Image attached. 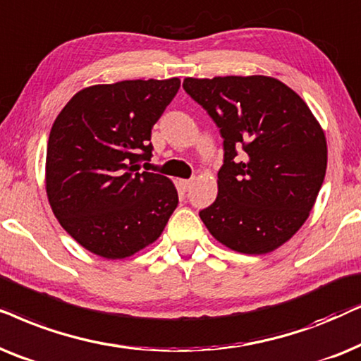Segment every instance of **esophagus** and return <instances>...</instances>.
<instances>
[{
	"label": "esophagus",
	"mask_w": 361,
	"mask_h": 361,
	"mask_svg": "<svg viewBox=\"0 0 361 361\" xmlns=\"http://www.w3.org/2000/svg\"><path fill=\"white\" fill-rule=\"evenodd\" d=\"M193 185V180H180V186L183 188L185 191L190 190V186Z\"/></svg>",
	"instance_id": "1"
}]
</instances>
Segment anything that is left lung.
Masks as SVG:
<instances>
[{
	"label": "left lung",
	"instance_id": "8db88e82",
	"mask_svg": "<svg viewBox=\"0 0 361 361\" xmlns=\"http://www.w3.org/2000/svg\"><path fill=\"white\" fill-rule=\"evenodd\" d=\"M183 89L224 138L218 196L200 211L201 221L233 251H276L302 228L319 196L326 171L324 128L299 94L269 75L186 77Z\"/></svg>",
	"mask_w": 361,
	"mask_h": 361
}]
</instances>
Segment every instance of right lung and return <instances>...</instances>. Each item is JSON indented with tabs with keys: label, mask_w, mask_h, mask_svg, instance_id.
Returning <instances> with one entry per match:
<instances>
[{
	"label": "right lung",
	"mask_w": 361,
	"mask_h": 361,
	"mask_svg": "<svg viewBox=\"0 0 361 361\" xmlns=\"http://www.w3.org/2000/svg\"><path fill=\"white\" fill-rule=\"evenodd\" d=\"M180 79L120 80L79 90L52 123L46 193L62 228L104 259L155 243L178 206L170 178L138 171L150 160L152 128Z\"/></svg>",
	"instance_id": "obj_1"
}]
</instances>
